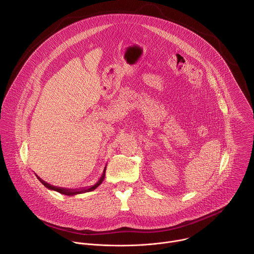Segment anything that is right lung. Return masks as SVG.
<instances>
[{
	"instance_id": "right-lung-1",
	"label": "right lung",
	"mask_w": 254,
	"mask_h": 254,
	"mask_svg": "<svg viewBox=\"0 0 254 254\" xmlns=\"http://www.w3.org/2000/svg\"><path fill=\"white\" fill-rule=\"evenodd\" d=\"M106 167H107V165L105 166V170H104V172H103V175H102V177H101V179L98 181V183L96 184V185H94V186H92V187H89V188H84V189H77V190H68V189H64V188H58V187H55V186H52V185H50V184H48V183H46L45 181H43L42 179H40L37 175H36V177L38 178V180L47 188V189H49V190H55V191H57V192H60V193H62V194H64V195H68V196H72V195H75V194H80V193H84V192H89V191H93V190H95L103 182H104V180H105V175H106Z\"/></svg>"
}]
</instances>
